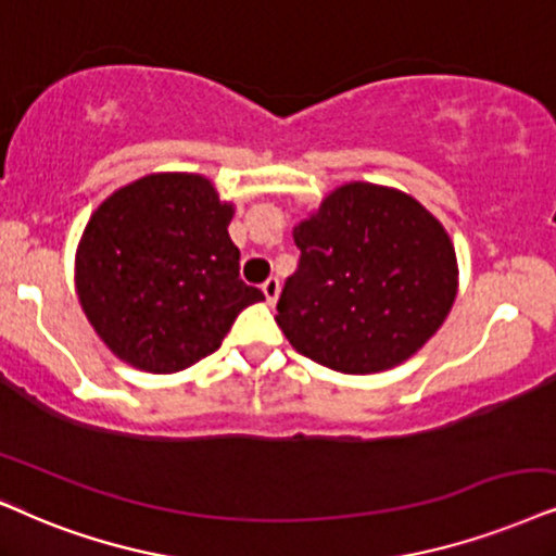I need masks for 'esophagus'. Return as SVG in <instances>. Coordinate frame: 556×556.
Listing matches in <instances>:
<instances>
[{
	"instance_id": "34e87169",
	"label": "esophagus",
	"mask_w": 556,
	"mask_h": 556,
	"mask_svg": "<svg viewBox=\"0 0 556 556\" xmlns=\"http://www.w3.org/2000/svg\"><path fill=\"white\" fill-rule=\"evenodd\" d=\"M262 290H264V294H266V300H269L271 305H274V302H277V298H279V279H277V277H269V279H266V282L262 285Z\"/></svg>"
}]
</instances>
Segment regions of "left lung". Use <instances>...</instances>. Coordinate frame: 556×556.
Listing matches in <instances>:
<instances>
[{"label": "left lung", "mask_w": 556, "mask_h": 556, "mask_svg": "<svg viewBox=\"0 0 556 556\" xmlns=\"http://www.w3.org/2000/svg\"><path fill=\"white\" fill-rule=\"evenodd\" d=\"M300 262L277 326L294 349L343 375L413 356L452 311L456 256L444 226L397 189L354 181L294 228Z\"/></svg>", "instance_id": "obj_1"}]
</instances>
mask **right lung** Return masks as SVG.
I'll return each instance as SVG.
<instances>
[{"instance_id": "add662e5", "label": "right lung", "mask_w": 556, "mask_h": 556, "mask_svg": "<svg viewBox=\"0 0 556 556\" xmlns=\"http://www.w3.org/2000/svg\"><path fill=\"white\" fill-rule=\"evenodd\" d=\"M230 217L233 205L197 174H151L97 207L76 251V292L112 354L153 375L187 369L264 300L238 274Z\"/></svg>"}]
</instances>
